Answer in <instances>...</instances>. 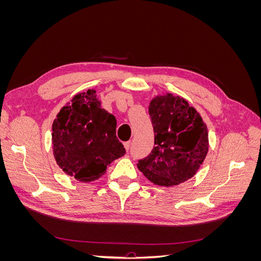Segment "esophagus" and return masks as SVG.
I'll return each mask as SVG.
<instances>
[{"label":"esophagus","instance_id":"obj_1","mask_svg":"<svg viewBox=\"0 0 261 261\" xmlns=\"http://www.w3.org/2000/svg\"><path fill=\"white\" fill-rule=\"evenodd\" d=\"M124 147H125V149H126V151L128 152V150H129V148H130V141H126V143H124Z\"/></svg>","mask_w":261,"mask_h":261}]
</instances>
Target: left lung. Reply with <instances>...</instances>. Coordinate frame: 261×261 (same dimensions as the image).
<instances>
[{"instance_id":"1","label":"left lung","mask_w":261,"mask_h":261,"mask_svg":"<svg viewBox=\"0 0 261 261\" xmlns=\"http://www.w3.org/2000/svg\"><path fill=\"white\" fill-rule=\"evenodd\" d=\"M154 147L137 167L152 183L174 186L193 177L208 152V130L183 98L155 97L149 105Z\"/></svg>"}]
</instances>
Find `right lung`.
Listing matches in <instances>:
<instances>
[{
    "mask_svg": "<svg viewBox=\"0 0 261 261\" xmlns=\"http://www.w3.org/2000/svg\"><path fill=\"white\" fill-rule=\"evenodd\" d=\"M53 153L59 167L81 181L99 178L125 154L116 137V118L101 109L96 90L77 94L52 125Z\"/></svg>",
    "mask_w": 261,
    "mask_h": 261,
    "instance_id": "1",
    "label": "right lung"
}]
</instances>
